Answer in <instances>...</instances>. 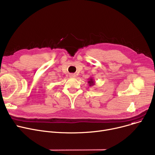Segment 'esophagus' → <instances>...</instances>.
<instances>
[{
    "label": "esophagus",
    "instance_id": "34e87169",
    "mask_svg": "<svg viewBox=\"0 0 155 155\" xmlns=\"http://www.w3.org/2000/svg\"><path fill=\"white\" fill-rule=\"evenodd\" d=\"M75 77H76V75H75V74H74V73H70V77H71V78H74Z\"/></svg>",
    "mask_w": 155,
    "mask_h": 155
}]
</instances>
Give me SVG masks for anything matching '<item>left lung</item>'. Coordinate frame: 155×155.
<instances>
[{
  "label": "left lung",
  "instance_id": "1",
  "mask_svg": "<svg viewBox=\"0 0 155 155\" xmlns=\"http://www.w3.org/2000/svg\"><path fill=\"white\" fill-rule=\"evenodd\" d=\"M88 85L90 86V87L94 85V84H95V82H94V79H93L92 77L88 79Z\"/></svg>",
  "mask_w": 155,
  "mask_h": 155
}]
</instances>
